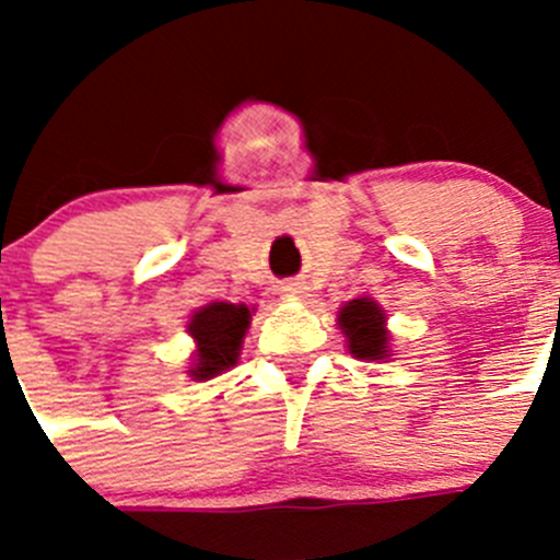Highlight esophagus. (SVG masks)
Here are the masks:
<instances>
[{
  "instance_id": "esophagus-1",
  "label": "esophagus",
  "mask_w": 560,
  "mask_h": 560,
  "mask_svg": "<svg viewBox=\"0 0 560 560\" xmlns=\"http://www.w3.org/2000/svg\"><path fill=\"white\" fill-rule=\"evenodd\" d=\"M280 294H283V296H305V285L296 283V280H289V283L280 285Z\"/></svg>"
}]
</instances>
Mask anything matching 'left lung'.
<instances>
[{"label": "left lung", "mask_w": 560, "mask_h": 560, "mask_svg": "<svg viewBox=\"0 0 560 560\" xmlns=\"http://www.w3.org/2000/svg\"><path fill=\"white\" fill-rule=\"evenodd\" d=\"M387 316L373 300L361 296L339 311V328L348 336V348L355 359H387Z\"/></svg>", "instance_id": "1"}]
</instances>
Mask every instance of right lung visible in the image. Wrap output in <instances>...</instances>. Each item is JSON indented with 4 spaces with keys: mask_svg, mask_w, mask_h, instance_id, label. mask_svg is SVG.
Returning a JSON list of instances; mask_svg holds the SVG:
<instances>
[{
    "mask_svg": "<svg viewBox=\"0 0 560 560\" xmlns=\"http://www.w3.org/2000/svg\"><path fill=\"white\" fill-rule=\"evenodd\" d=\"M249 308L246 305L230 303H212L207 308L196 311L187 325L190 336L196 339V368L190 375L199 381L212 378V375L224 373L237 361L241 353V339L249 328Z\"/></svg>",
    "mask_w": 560,
    "mask_h": 560,
    "instance_id": "right-lung-1",
    "label": "right lung"
}]
</instances>
